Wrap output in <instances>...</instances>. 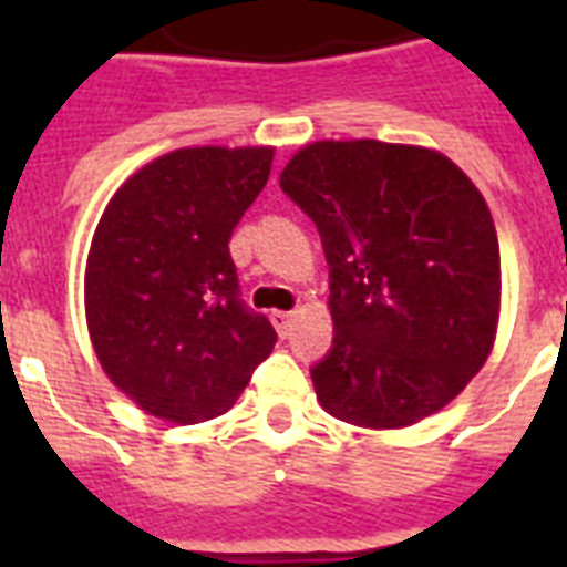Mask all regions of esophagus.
<instances>
[{
  "instance_id": "esophagus-1",
  "label": "esophagus",
  "mask_w": 567,
  "mask_h": 567,
  "mask_svg": "<svg viewBox=\"0 0 567 567\" xmlns=\"http://www.w3.org/2000/svg\"><path fill=\"white\" fill-rule=\"evenodd\" d=\"M274 327L276 332L282 338L291 336V327H293V311H274Z\"/></svg>"
}]
</instances>
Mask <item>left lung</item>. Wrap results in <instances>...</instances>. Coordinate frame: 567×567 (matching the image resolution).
I'll list each match as a JSON object with an SVG mask.
<instances>
[{
    "mask_svg": "<svg viewBox=\"0 0 567 567\" xmlns=\"http://www.w3.org/2000/svg\"><path fill=\"white\" fill-rule=\"evenodd\" d=\"M279 185L329 261L332 350L318 403L362 430H403L456 400L492 355L501 247L480 188L430 146L311 141Z\"/></svg>",
    "mask_w": 567,
    "mask_h": 567,
    "instance_id": "obj_1",
    "label": "left lung"
}]
</instances>
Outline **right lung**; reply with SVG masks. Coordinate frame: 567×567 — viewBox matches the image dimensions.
<instances>
[{"label":"right lung","instance_id":"right-lung-1","mask_svg":"<svg viewBox=\"0 0 567 567\" xmlns=\"http://www.w3.org/2000/svg\"><path fill=\"white\" fill-rule=\"evenodd\" d=\"M274 146H182L111 196L84 267L93 353L123 394L171 423L217 417L276 344L238 300L231 229L261 194Z\"/></svg>","mask_w":567,"mask_h":567}]
</instances>
